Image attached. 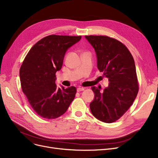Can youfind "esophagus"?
Wrapping results in <instances>:
<instances>
[{
	"mask_svg": "<svg viewBox=\"0 0 158 158\" xmlns=\"http://www.w3.org/2000/svg\"><path fill=\"white\" fill-rule=\"evenodd\" d=\"M84 90H85V88H83V87H79L77 88V91L79 92H81V91H83Z\"/></svg>",
	"mask_w": 158,
	"mask_h": 158,
	"instance_id": "1",
	"label": "esophagus"
}]
</instances>
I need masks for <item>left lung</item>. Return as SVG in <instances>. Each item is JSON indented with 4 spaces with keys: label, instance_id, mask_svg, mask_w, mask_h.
<instances>
[{
    "label": "left lung",
    "instance_id": "left-lung-1",
    "mask_svg": "<svg viewBox=\"0 0 158 158\" xmlns=\"http://www.w3.org/2000/svg\"><path fill=\"white\" fill-rule=\"evenodd\" d=\"M96 53L97 66L108 86L103 92L92 86L95 95L90 108L95 118L111 123L119 119L131 106L138 92V83L133 57L118 40L107 36H85Z\"/></svg>",
    "mask_w": 158,
    "mask_h": 158
}]
</instances>
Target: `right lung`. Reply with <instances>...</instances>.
<instances>
[{"label": "right lung", "instance_id": "obj_1", "mask_svg": "<svg viewBox=\"0 0 158 158\" xmlns=\"http://www.w3.org/2000/svg\"><path fill=\"white\" fill-rule=\"evenodd\" d=\"M81 36L52 35L34 45L20 68L23 93L40 117L55 119L64 114L73 100L76 88H58L56 73L62 68L66 51Z\"/></svg>", "mask_w": 158, "mask_h": 158}]
</instances>
